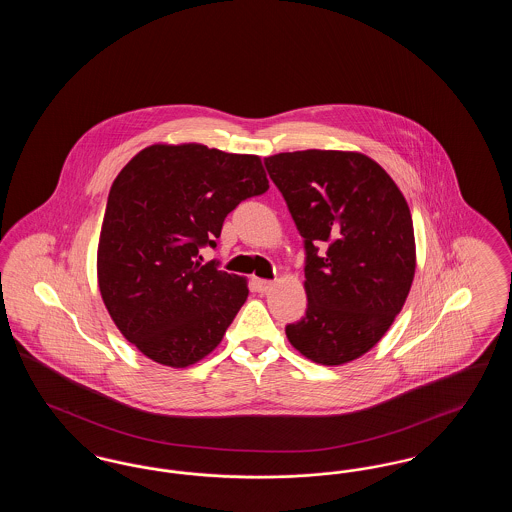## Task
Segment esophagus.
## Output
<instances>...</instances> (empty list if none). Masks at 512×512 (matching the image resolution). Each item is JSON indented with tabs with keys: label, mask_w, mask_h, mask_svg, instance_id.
<instances>
[{
	"label": "esophagus",
	"mask_w": 512,
	"mask_h": 512,
	"mask_svg": "<svg viewBox=\"0 0 512 512\" xmlns=\"http://www.w3.org/2000/svg\"><path fill=\"white\" fill-rule=\"evenodd\" d=\"M272 286H274L272 280H263V278H255V280H253V288L259 293L268 292Z\"/></svg>",
	"instance_id": "esophagus-1"
}]
</instances>
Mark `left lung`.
Returning <instances> with one entry per match:
<instances>
[{
    "label": "left lung",
    "mask_w": 512,
    "mask_h": 512,
    "mask_svg": "<svg viewBox=\"0 0 512 512\" xmlns=\"http://www.w3.org/2000/svg\"><path fill=\"white\" fill-rule=\"evenodd\" d=\"M265 167L307 253V311L286 336L313 363H351L384 338L411 292L416 245L407 199L357 151L278 153Z\"/></svg>",
    "instance_id": "1"
}]
</instances>
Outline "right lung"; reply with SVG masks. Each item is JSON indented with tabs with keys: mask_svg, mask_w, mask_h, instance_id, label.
Listing matches in <instances>:
<instances>
[{
	"mask_svg": "<svg viewBox=\"0 0 512 512\" xmlns=\"http://www.w3.org/2000/svg\"><path fill=\"white\" fill-rule=\"evenodd\" d=\"M267 190L261 157L203 144H153L119 172L99 234V292L147 359L186 368L222 341L247 280L201 265L199 247H215L226 215Z\"/></svg>",
	"mask_w": 512,
	"mask_h": 512,
	"instance_id": "1",
	"label": "right lung"
}]
</instances>
